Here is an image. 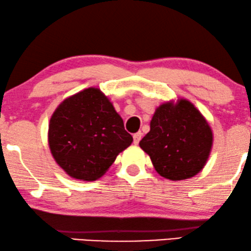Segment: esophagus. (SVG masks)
I'll use <instances>...</instances> for the list:
<instances>
[{"label": "esophagus", "instance_id": "obj_1", "mask_svg": "<svg viewBox=\"0 0 251 251\" xmlns=\"http://www.w3.org/2000/svg\"><path fill=\"white\" fill-rule=\"evenodd\" d=\"M141 137H142V133H141V132L134 134V135H133L134 144H139V142L141 141Z\"/></svg>", "mask_w": 251, "mask_h": 251}]
</instances>
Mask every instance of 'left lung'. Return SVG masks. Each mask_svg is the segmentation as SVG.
<instances>
[{
	"instance_id": "8db88e82",
	"label": "left lung",
	"mask_w": 251,
	"mask_h": 251,
	"mask_svg": "<svg viewBox=\"0 0 251 251\" xmlns=\"http://www.w3.org/2000/svg\"><path fill=\"white\" fill-rule=\"evenodd\" d=\"M213 146L209 124L191 102L181 99L156 109L150 132L140 141L162 177L181 181L204 167Z\"/></svg>"
}]
</instances>
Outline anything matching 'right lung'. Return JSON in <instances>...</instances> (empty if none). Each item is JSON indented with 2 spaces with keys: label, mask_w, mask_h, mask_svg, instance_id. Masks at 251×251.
Instances as JSON below:
<instances>
[{
  "label": "right lung",
  "mask_w": 251,
  "mask_h": 251,
  "mask_svg": "<svg viewBox=\"0 0 251 251\" xmlns=\"http://www.w3.org/2000/svg\"><path fill=\"white\" fill-rule=\"evenodd\" d=\"M48 137L56 164L80 181L100 178L133 142L110 100L95 87L59 104L50 119Z\"/></svg>",
  "instance_id": "1"
}]
</instances>
